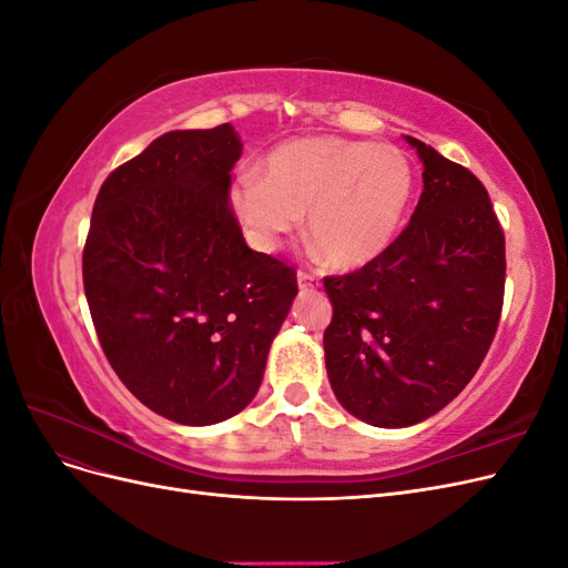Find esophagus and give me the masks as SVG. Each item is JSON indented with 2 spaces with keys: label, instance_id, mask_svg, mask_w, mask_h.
Instances as JSON below:
<instances>
[{
  "label": "esophagus",
  "instance_id": "obj_1",
  "mask_svg": "<svg viewBox=\"0 0 568 568\" xmlns=\"http://www.w3.org/2000/svg\"><path fill=\"white\" fill-rule=\"evenodd\" d=\"M320 284V277L311 270H298V286L301 288H315Z\"/></svg>",
  "mask_w": 568,
  "mask_h": 568
}]
</instances>
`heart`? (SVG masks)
Returning a JSON list of instances; mask_svg holds the SVG:
<instances>
[{
	"mask_svg": "<svg viewBox=\"0 0 568 568\" xmlns=\"http://www.w3.org/2000/svg\"><path fill=\"white\" fill-rule=\"evenodd\" d=\"M412 189L415 168L403 149L317 134L274 146L263 175L234 180L230 203L257 248H277L307 211L326 261L357 267L393 242Z\"/></svg>",
	"mask_w": 568,
	"mask_h": 568,
	"instance_id": "obj_1",
	"label": "heart"
}]
</instances>
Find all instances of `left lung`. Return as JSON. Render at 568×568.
<instances>
[{"instance_id":"1","label":"left lung","mask_w":568,"mask_h":568,"mask_svg":"<svg viewBox=\"0 0 568 568\" xmlns=\"http://www.w3.org/2000/svg\"><path fill=\"white\" fill-rule=\"evenodd\" d=\"M424 192L407 227L367 265L324 277V329L338 403L400 428L448 405L484 363L505 301V232L480 180L407 136Z\"/></svg>"}]
</instances>
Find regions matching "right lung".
I'll return each mask as SVG.
<instances>
[{
    "instance_id": "add662e5",
    "label": "right lung",
    "mask_w": 568,
    "mask_h": 568,
    "mask_svg": "<svg viewBox=\"0 0 568 568\" xmlns=\"http://www.w3.org/2000/svg\"><path fill=\"white\" fill-rule=\"evenodd\" d=\"M230 123L175 130L101 184L82 251L94 329L136 400L178 424H217L261 388L296 270L251 251L230 203L242 156Z\"/></svg>"
}]
</instances>
